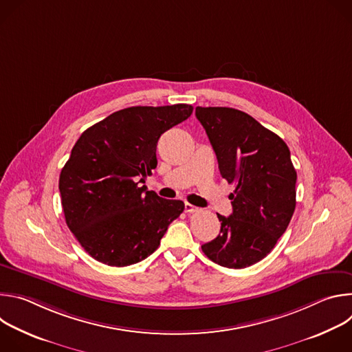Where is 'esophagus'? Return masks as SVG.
Masks as SVG:
<instances>
[{"instance_id": "1", "label": "esophagus", "mask_w": 352, "mask_h": 352, "mask_svg": "<svg viewBox=\"0 0 352 352\" xmlns=\"http://www.w3.org/2000/svg\"><path fill=\"white\" fill-rule=\"evenodd\" d=\"M199 210V208H196V206H193V205H190V204H185V212L186 213H195V212H197Z\"/></svg>"}]
</instances>
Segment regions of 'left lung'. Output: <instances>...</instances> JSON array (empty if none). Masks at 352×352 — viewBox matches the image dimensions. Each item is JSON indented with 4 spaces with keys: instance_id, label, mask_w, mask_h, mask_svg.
Returning <instances> with one entry per match:
<instances>
[{
    "instance_id": "8db88e82",
    "label": "left lung",
    "mask_w": 352,
    "mask_h": 352,
    "mask_svg": "<svg viewBox=\"0 0 352 352\" xmlns=\"http://www.w3.org/2000/svg\"><path fill=\"white\" fill-rule=\"evenodd\" d=\"M228 184H235L232 213L217 214L220 234L202 245L204 254L228 269H243L266 258L295 210L296 171L285 142L243 111L196 107Z\"/></svg>"
}]
</instances>
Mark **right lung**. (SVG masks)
<instances>
[{"label":"right lung","instance_id":"1","mask_svg":"<svg viewBox=\"0 0 352 352\" xmlns=\"http://www.w3.org/2000/svg\"><path fill=\"white\" fill-rule=\"evenodd\" d=\"M192 111L189 104L128 107L76 140L58 186L67 226L93 259L117 267L146 259L184 212L182 200L140 184L157 167L162 133Z\"/></svg>","mask_w":352,"mask_h":352}]
</instances>
